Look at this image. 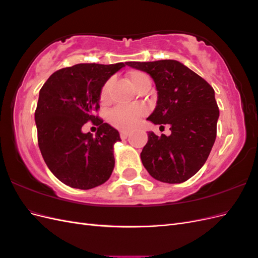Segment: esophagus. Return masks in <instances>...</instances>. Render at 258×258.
<instances>
[{
  "label": "esophagus",
  "mask_w": 258,
  "mask_h": 258,
  "mask_svg": "<svg viewBox=\"0 0 258 258\" xmlns=\"http://www.w3.org/2000/svg\"><path fill=\"white\" fill-rule=\"evenodd\" d=\"M128 136H129V131H120V138H121L122 140L127 139Z\"/></svg>",
  "instance_id": "esophagus-1"
}]
</instances>
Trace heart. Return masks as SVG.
Returning a JSON list of instances; mask_svg holds the SVG:
<instances>
[{
	"instance_id": "b5f03b06",
	"label": "heart",
	"mask_w": 258,
	"mask_h": 258,
	"mask_svg": "<svg viewBox=\"0 0 258 258\" xmlns=\"http://www.w3.org/2000/svg\"><path fill=\"white\" fill-rule=\"evenodd\" d=\"M128 80L132 87L136 90H139L144 85H151V79L147 74L142 71L134 70L128 73ZM112 80H108L101 88L100 101L105 103L110 99V93L112 89ZM145 115V108L140 105L132 106H121L116 107L108 115V120L114 127L118 129H130L136 126L140 118Z\"/></svg>"
}]
</instances>
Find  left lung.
<instances>
[{"instance_id": "8db88e82", "label": "left lung", "mask_w": 258, "mask_h": 258, "mask_svg": "<svg viewBox=\"0 0 258 258\" xmlns=\"http://www.w3.org/2000/svg\"><path fill=\"white\" fill-rule=\"evenodd\" d=\"M126 64L152 76L158 99L147 120L170 124L171 130L170 136L160 137L148 132L141 153L143 166L160 182L187 181L205 165L215 142L220 111L214 89L176 60L130 61Z\"/></svg>"}]
</instances>
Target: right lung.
<instances>
[{
  "mask_svg": "<svg viewBox=\"0 0 258 258\" xmlns=\"http://www.w3.org/2000/svg\"><path fill=\"white\" fill-rule=\"evenodd\" d=\"M124 67L80 63L52 73L40 90L35 110L37 142L48 169L63 184L90 189L110 178L119 132L95 115L102 86ZM91 121L96 136L81 127Z\"/></svg>",
  "mask_w": 258,
  "mask_h": 258,
  "instance_id": "add662e5",
  "label": "right lung"
}]
</instances>
